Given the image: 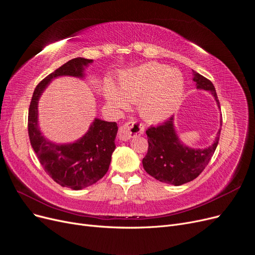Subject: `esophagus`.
<instances>
[{
	"mask_svg": "<svg viewBox=\"0 0 255 255\" xmlns=\"http://www.w3.org/2000/svg\"><path fill=\"white\" fill-rule=\"evenodd\" d=\"M144 133V126L138 122H128L121 126L118 132V136L121 140H128L134 136Z\"/></svg>",
	"mask_w": 255,
	"mask_h": 255,
	"instance_id": "esophagus-1",
	"label": "esophagus"
}]
</instances>
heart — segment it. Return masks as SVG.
<instances>
[{
    "mask_svg": "<svg viewBox=\"0 0 255 255\" xmlns=\"http://www.w3.org/2000/svg\"><path fill=\"white\" fill-rule=\"evenodd\" d=\"M119 88L105 87V99L117 109H125L128 101L137 102L139 115L147 122L159 123L180 108L185 93V79L180 70L159 63H146L122 72Z\"/></svg>",
    "mask_w": 255,
    "mask_h": 255,
    "instance_id": "heart-1",
    "label": "heart"
}]
</instances>
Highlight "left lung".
<instances>
[{"instance_id":"left-lung-1","label":"left lung","mask_w":255,"mask_h":255,"mask_svg":"<svg viewBox=\"0 0 255 255\" xmlns=\"http://www.w3.org/2000/svg\"><path fill=\"white\" fill-rule=\"evenodd\" d=\"M192 80L195 82L196 89L211 93L216 105L221 109L213 84L195 71H193ZM146 133L149 144L148 152L143 158V167L146 172L162 183L181 186L193 181L208 165L218 147L221 128L213 143L206 148H191L184 144L175 130L174 117L162 125L149 127Z\"/></svg>"}]
</instances>
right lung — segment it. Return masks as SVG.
<instances>
[{
  "instance_id": "add662e5",
  "label": "right lung",
  "mask_w": 255,
  "mask_h": 255,
  "mask_svg": "<svg viewBox=\"0 0 255 255\" xmlns=\"http://www.w3.org/2000/svg\"><path fill=\"white\" fill-rule=\"evenodd\" d=\"M93 62L75 58L46 77L34 89L28 112V134L37 158L54 182L72 190L86 188L106 174L116 149V122L94 119L87 132L73 143L56 144L43 135L39 126V101L52 80L59 77L85 78Z\"/></svg>"
}]
</instances>
